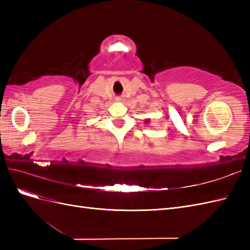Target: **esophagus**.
Wrapping results in <instances>:
<instances>
[{
    "instance_id": "obj_1",
    "label": "esophagus",
    "mask_w": 250,
    "mask_h": 250,
    "mask_svg": "<svg viewBox=\"0 0 250 250\" xmlns=\"http://www.w3.org/2000/svg\"><path fill=\"white\" fill-rule=\"evenodd\" d=\"M122 100H123L122 98H117V99H116V101H117V102H121Z\"/></svg>"
}]
</instances>
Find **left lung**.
Masks as SVG:
<instances>
[{
	"label": "left lung",
	"mask_w": 250,
	"mask_h": 250,
	"mask_svg": "<svg viewBox=\"0 0 250 250\" xmlns=\"http://www.w3.org/2000/svg\"><path fill=\"white\" fill-rule=\"evenodd\" d=\"M145 123H146V124H147V123H149V120H148V119L145 121Z\"/></svg>",
	"instance_id": "1"
}]
</instances>
